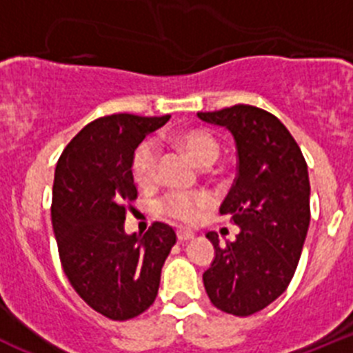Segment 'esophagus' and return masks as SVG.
I'll return each mask as SVG.
<instances>
[{
	"instance_id": "34e87169",
	"label": "esophagus",
	"mask_w": 353,
	"mask_h": 353,
	"mask_svg": "<svg viewBox=\"0 0 353 353\" xmlns=\"http://www.w3.org/2000/svg\"><path fill=\"white\" fill-rule=\"evenodd\" d=\"M192 236H194V233L189 232V230H183V228H179V230H176V239H179L180 242H185V240H191Z\"/></svg>"
}]
</instances>
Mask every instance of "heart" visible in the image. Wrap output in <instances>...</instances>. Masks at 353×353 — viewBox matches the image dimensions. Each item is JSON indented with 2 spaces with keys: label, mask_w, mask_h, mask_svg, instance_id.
Here are the masks:
<instances>
[{
  "label": "heart",
  "mask_w": 353,
  "mask_h": 353,
  "mask_svg": "<svg viewBox=\"0 0 353 353\" xmlns=\"http://www.w3.org/2000/svg\"><path fill=\"white\" fill-rule=\"evenodd\" d=\"M173 145L180 146L191 155L199 166L208 168L219 157L221 143L207 129H185L170 138ZM130 171L141 189L154 187L159 180V150L152 139H145L134 150ZM210 205V198L205 192H168L161 199L159 208L166 217L182 224H196L203 217Z\"/></svg>",
  "instance_id": "heart-1"
}]
</instances>
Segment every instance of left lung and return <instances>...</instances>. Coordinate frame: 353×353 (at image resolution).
<instances>
[{
    "instance_id": "8db88e82",
    "label": "left lung",
    "mask_w": 353,
    "mask_h": 353,
    "mask_svg": "<svg viewBox=\"0 0 353 353\" xmlns=\"http://www.w3.org/2000/svg\"><path fill=\"white\" fill-rule=\"evenodd\" d=\"M198 117L226 127L239 157L219 214L240 233L224 245L207 233L215 258L203 274L205 290L217 310L249 316L276 301L297 269L311 219L307 164L290 130L265 109L236 104Z\"/></svg>"
}]
</instances>
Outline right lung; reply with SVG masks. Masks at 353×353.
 I'll return each mask as SVG.
<instances>
[{
	"label": "right lung",
	"mask_w": 353,
	"mask_h": 353,
	"mask_svg": "<svg viewBox=\"0 0 353 353\" xmlns=\"http://www.w3.org/2000/svg\"><path fill=\"white\" fill-rule=\"evenodd\" d=\"M168 120L170 114L97 118L56 164L51 217L61 267L77 295L109 320H130L154 304L162 265L176 242L164 223H154L143 236L123 232L138 198L134 150Z\"/></svg>",
	"instance_id": "obj_1"
}]
</instances>
